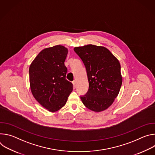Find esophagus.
I'll return each mask as SVG.
<instances>
[{"instance_id":"obj_1","label":"esophagus","mask_w":155,"mask_h":155,"mask_svg":"<svg viewBox=\"0 0 155 155\" xmlns=\"http://www.w3.org/2000/svg\"><path fill=\"white\" fill-rule=\"evenodd\" d=\"M72 83H73V85H74V87H76V86H77V82H76V81H75V80H74V81H73V82H72Z\"/></svg>"}]
</instances>
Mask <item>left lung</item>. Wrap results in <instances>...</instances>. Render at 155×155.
Listing matches in <instances>:
<instances>
[{"label":"left lung","mask_w":155,"mask_h":155,"mask_svg":"<svg viewBox=\"0 0 155 155\" xmlns=\"http://www.w3.org/2000/svg\"><path fill=\"white\" fill-rule=\"evenodd\" d=\"M74 50L85 66L89 82L88 91L81 100L92 111H104L113 104L120 90L123 79L120 62L104 47L90 44Z\"/></svg>","instance_id":"obj_1"}]
</instances>
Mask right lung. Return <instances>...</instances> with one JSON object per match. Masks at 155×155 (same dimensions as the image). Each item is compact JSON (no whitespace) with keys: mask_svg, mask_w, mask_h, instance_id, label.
Wrapping results in <instances>:
<instances>
[{"mask_svg":"<svg viewBox=\"0 0 155 155\" xmlns=\"http://www.w3.org/2000/svg\"><path fill=\"white\" fill-rule=\"evenodd\" d=\"M67 48L56 45L41 50L29 67L32 94L37 102L51 112L63 107L73 90V84L65 78L68 69L64 62Z\"/></svg>","mask_w":155,"mask_h":155,"instance_id":"1","label":"right lung"}]
</instances>
